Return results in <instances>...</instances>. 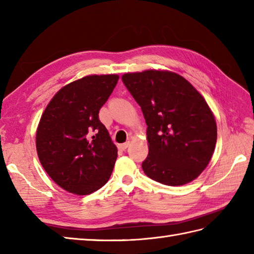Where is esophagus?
Returning <instances> with one entry per match:
<instances>
[{
    "instance_id": "obj_1",
    "label": "esophagus",
    "mask_w": 254,
    "mask_h": 254,
    "mask_svg": "<svg viewBox=\"0 0 254 254\" xmlns=\"http://www.w3.org/2000/svg\"><path fill=\"white\" fill-rule=\"evenodd\" d=\"M127 146H128V142L123 143V144H119L118 145V148L120 149V150H126L127 148Z\"/></svg>"
}]
</instances>
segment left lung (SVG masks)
I'll use <instances>...</instances> for the list:
<instances>
[{
  "mask_svg": "<svg viewBox=\"0 0 254 254\" xmlns=\"http://www.w3.org/2000/svg\"><path fill=\"white\" fill-rule=\"evenodd\" d=\"M122 80L147 124L145 175L166 186H183L212 158L217 127L203 96L181 75L160 69L126 73Z\"/></svg>",
  "mask_w": 254,
  "mask_h": 254,
  "instance_id": "left-lung-1",
  "label": "left lung"
}]
</instances>
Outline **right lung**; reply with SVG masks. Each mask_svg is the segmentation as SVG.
Masks as SVG:
<instances>
[{"label":"right lung","mask_w":254,"mask_h":254,"mask_svg":"<svg viewBox=\"0 0 254 254\" xmlns=\"http://www.w3.org/2000/svg\"><path fill=\"white\" fill-rule=\"evenodd\" d=\"M119 75H88L64 86L48 104L36 133L37 154L64 190L87 195L109 180L117 146L99 120Z\"/></svg>","instance_id":"add662e5"}]
</instances>
